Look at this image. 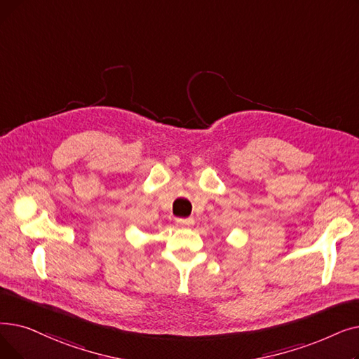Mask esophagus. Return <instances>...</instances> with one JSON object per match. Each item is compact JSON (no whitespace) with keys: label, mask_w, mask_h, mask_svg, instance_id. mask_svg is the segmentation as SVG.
Segmentation results:
<instances>
[{"label":"esophagus","mask_w":359,"mask_h":359,"mask_svg":"<svg viewBox=\"0 0 359 359\" xmlns=\"http://www.w3.org/2000/svg\"><path fill=\"white\" fill-rule=\"evenodd\" d=\"M194 223H195L194 218H176V224L179 227H191L194 226Z\"/></svg>","instance_id":"obj_1"}]
</instances>
